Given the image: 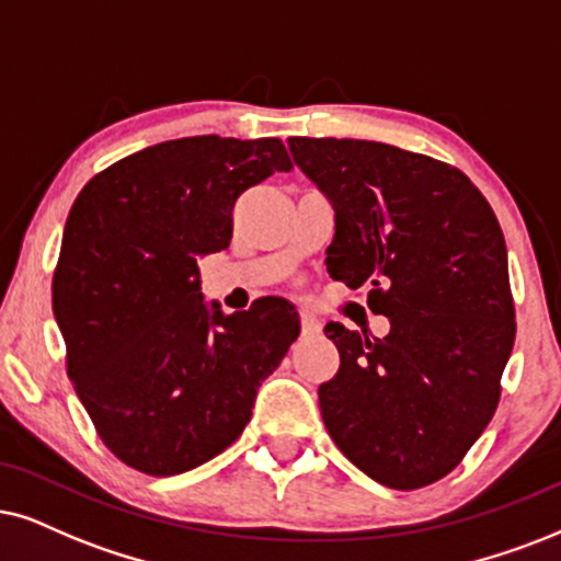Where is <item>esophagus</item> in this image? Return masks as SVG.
Masks as SVG:
<instances>
[{"label": "esophagus", "instance_id": "obj_1", "mask_svg": "<svg viewBox=\"0 0 561 561\" xmlns=\"http://www.w3.org/2000/svg\"><path fill=\"white\" fill-rule=\"evenodd\" d=\"M300 329L302 336H318V333H321V323H318L310 313H300Z\"/></svg>", "mask_w": 561, "mask_h": 561}]
</instances>
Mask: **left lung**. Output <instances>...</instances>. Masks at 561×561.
Segmentation results:
<instances>
[{"label": "left lung", "instance_id": "1", "mask_svg": "<svg viewBox=\"0 0 561 561\" xmlns=\"http://www.w3.org/2000/svg\"><path fill=\"white\" fill-rule=\"evenodd\" d=\"M305 175L331 198V279L357 289L391 331L325 325L339 373L318 388L339 450L391 489L456 469L486 430L515 344L507 245L463 170L367 139L289 137Z\"/></svg>", "mask_w": 561, "mask_h": 561}]
</instances>
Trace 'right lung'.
I'll return each mask as SVG.
<instances>
[{"label":"right lung","mask_w":561,"mask_h":561,"mask_svg":"<svg viewBox=\"0 0 561 561\" xmlns=\"http://www.w3.org/2000/svg\"><path fill=\"white\" fill-rule=\"evenodd\" d=\"M276 170H293L282 139H170L92 175L69 209L51 282L67 375L131 469L173 477L219 456L300 336L282 297L222 316L198 293V256L230 245L240 194Z\"/></svg>","instance_id":"right-lung-1"}]
</instances>
